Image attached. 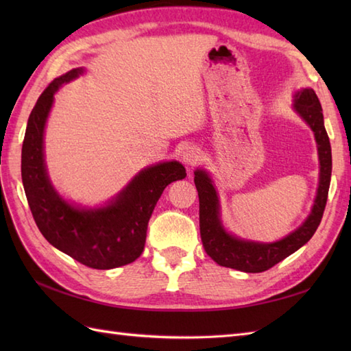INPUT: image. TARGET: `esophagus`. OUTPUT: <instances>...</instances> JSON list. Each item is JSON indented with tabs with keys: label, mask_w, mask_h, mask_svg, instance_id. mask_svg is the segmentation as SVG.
<instances>
[{
	"label": "esophagus",
	"mask_w": 351,
	"mask_h": 351,
	"mask_svg": "<svg viewBox=\"0 0 351 351\" xmlns=\"http://www.w3.org/2000/svg\"><path fill=\"white\" fill-rule=\"evenodd\" d=\"M181 156L184 162L190 164V166H195V164L200 160V151L196 146H185L184 151L181 152Z\"/></svg>",
	"instance_id": "obj_1"
}]
</instances>
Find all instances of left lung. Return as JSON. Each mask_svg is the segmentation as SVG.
Segmentation results:
<instances>
[{
	"mask_svg": "<svg viewBox=\"0 0 351 351\" xmlns=\"http://www.w3.org/2000/svg\"><path fill=\"white\" fill-rule=\"evenodd\" d=\"M294 98L295 111L315 134L322 167H319V185L312 213L293 234L270 244L244 241L226 234L219 219V199L211 178L204 170L195 171V184L199 195L200 238L205 252L221 267L235 268L245 273L265 271L306 244L323 219L332 175V149L324 128L322 104L312 88H303L295 93Z\"/></svg>",
	"mask_w": 351,
	"mask_h": 351,
	"instance_id": "left-lung-1",
	"label": "left lung"
}]
</instances>
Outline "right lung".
Listing matches in <instances>:
<instances>
[{"instance_id": "add662e5", "label": "right lung", "mask_w": 351, "mask_h": 351, "mask_svg": "<svg viewBox=\"0 0 351 351\" xmlns=\"http://www.w3.org/2000/svg\"><path fill=\"white\" fill-rule=\"evenodd\" d=\"M83 69H72L45 88L28 117L22 143L21 173L33 219L49 244L78 263L96 270L131 264L145 249L147 223L170 182L185 178L178 161L145 169L108 206L80 210L57 195L43 161V130L62 84Z\"/></svg>"}]
</instances>
